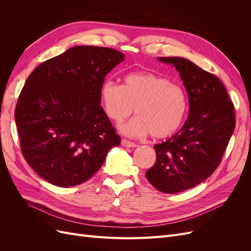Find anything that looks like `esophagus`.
<instances>
[{
  "instance_id": "34e87169",
  "label": "esophagus",
  "mask_w": 251,
  "mask_h": 251,
  "mask_svg": "<svg viewBox=\"0 0 251 251\" xmlns=\"http://www.w3.org/2000/svg\"><path fill=\"white\" fill-rule=\"evenodd\" d=\"M121 144H123V146L126 147V148H134V147H136V143H134L132 141H128L126 139L121 140Z\"/></svg>"
}]
</instances>
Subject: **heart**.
I'll return each mask as SVG.
<instances>
[{
	"label": "heart",
	"mask_w": 251,
	"mask_h": 251,
	"mask_svg": "<svg viewBox=\"0 0 251 251\" xmlns=\"http://www.w3.org/2000/svg\"><path fill=\"white\" fill-rule=\"evenodd\" d=\"M100 98L107 115L121 124L135 112L120 131L132 137L151 133L154 138L173 135L182 125L187 111V96L178 83L153 72L126 74L124 85L108 79L100 88Z\"/></svg>",
	"instance_id": "obj_1"
}]
</instances>
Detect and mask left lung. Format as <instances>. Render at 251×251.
Wrapping results in <instances>:
<instances>
[{"label": "left lung", "mask_w": 251, "mask_h": 251, "mask_svg": "<svg viewBox=\"0 0 251 251\" xmlns=\"http://www.w3.org/2000/svg\"><path fill=\"white\" fill-rule=\"evenodd\" d=\"M173 65L187 91L189 113L179 132L154 146L156 162L146 173L150 183L165 194L200 184L222 161L234 131V107L216 75L183 57H158Z\"/></svg>", "instance_id": "1"}]
</instances>
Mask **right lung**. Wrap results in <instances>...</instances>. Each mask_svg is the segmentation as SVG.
<instances>
[{
  "mask_svg": "<svg viewBox=\"0 0 251 251\" xmlns=\"http://www.w3.org/2000/svg\"><path fill=\"white\" fill-rule=\"evenodd\" d=\"M125 59L112 48L76 46L29 75L14 112L22 154L49 183H83L120 136L100 105L104 77Z\"/></svg>",
  "mask_w": 251,
  "mask_h": 251,
  "instance_id": "obj_1",
  "label": "right lung"
}]
</instances>
